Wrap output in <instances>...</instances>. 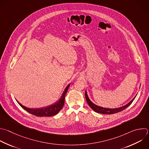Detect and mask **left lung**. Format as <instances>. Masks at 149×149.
I'll return each instance as SVG.
<instances>
[{"label":"left lung","instance_id":"left-lung-1","mask_svg":"<svg viewBox=\"0 0 149 149\" xmlns=\"http://www.w3.org/2000/svg\"><path fill=\"white\" fill-rule=\"evenodd\" d=\"M85 98L86 102L88 103V104L89 105V106L91 107V108L95 112L97 113H102V114H107V115H111V114H114L118 112H119L124 109H125L126 108H127L134 101V100L135 99L136 96L133 99V100L129 102L127 104H126L125 106H123L122 107L120 108H114V109H111V108H103V107H101L100 106H97L96 105H95V104H93L91 100L89 98L88 94H87V92L86 91H85Z\"/></svg>","mask_w":149,"mask_h":149}]
</instances>
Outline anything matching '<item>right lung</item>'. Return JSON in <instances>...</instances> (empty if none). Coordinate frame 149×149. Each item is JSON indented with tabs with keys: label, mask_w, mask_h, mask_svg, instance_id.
Returning a JSON list of instances; mask_svg holds the SVG:
<instances>
[{
	"label": "right lung",
	"mask_w": 149,
	"mask_h": 149,
	"mask_svg": "<svg viewBox=\"0 0 149 149\" xmlns=\"http://www.w3.org/2000/svg\"><path fill=\"white\" fill-rule=\"evenodd\" d=\"M70 85L68 84L67 87L65 88V90L64 91L61 97L59 99V100L55 102L54 104L48 106L45 108H38V109H30L29 108H27L21 104H20L17 101V102L18 104L22 107V108H23L24 110L27 111L29 113L40 117H43V116H52L54 115H57L63 108L64 105V101H65V95L68 91V89L70 87Z\"/></svg>",
	"instance_id": "right-lung-1"
}]
</instances>
